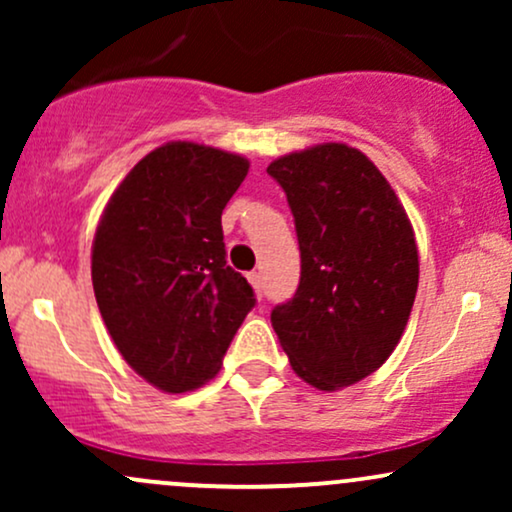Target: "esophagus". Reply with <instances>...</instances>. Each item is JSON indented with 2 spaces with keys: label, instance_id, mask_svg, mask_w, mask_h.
Returning a JSON list of instances; mask_svg holds the SVG:
<instances>
[{
  "label": "esophagus",
  "instance_id": "obj_1",
  "mask_svg": "<svg viewBox=\"0 0 512 512\" xmlns=\"http://www.w3.org/2000/svg\"><path fill=\"white\" fill-rule=\"evenodd\" d=\"M248 279H250V284L255 286V291L262 293V274L260 272H250Z\"/></svg>",
  "mask_w": 512,
  "mask_h": 512
}]
</instances>
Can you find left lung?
<instances>
[{"mask_svg": "<svg viewBox=\"0 0 512 512\" xmlns=\"http://www.w3.org/2000/svg\"><path fill=\"white\" fill-rule=\"evenodd\" d=\"M301 248V284L272 310L291 368L317 390L375 373L407 327L419 286L414 228L385 175L346 144L269 163Z\"/></svg>", "mask_w": 512, "mask_h": 512, "instance_id": "left-lung-1", "label": "left lung"}]
</instances>
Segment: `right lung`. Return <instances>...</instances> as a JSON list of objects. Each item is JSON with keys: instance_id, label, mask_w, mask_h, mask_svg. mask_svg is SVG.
Instances as JSON below:
<instances>
[{"instance_id": "obj_1", "label": "right lung", "mask_w": 512, "mask_h": 512, "mask_svg": "<svg viewBox=\"0 0 512 512\" xmlns=\"http://www.w3.org/2000/svg\"><path fill=\"white\" fill-rule=\"evenodd\" d=\"M248 168L214 146L168 142L129 170L98 221L91 279L105 327L129 366L170 395L219 373L255 308L221 228Z\"/></svg>"}]
</instances>
